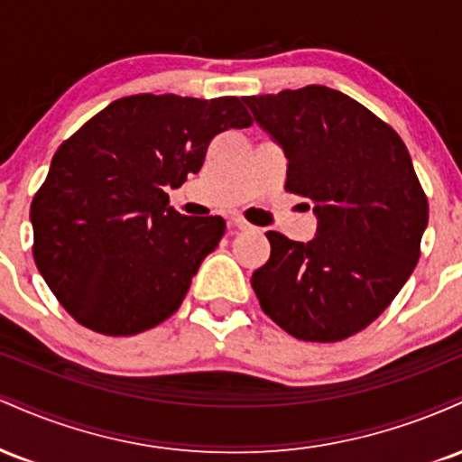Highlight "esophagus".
Segmentation results:
<instances>
[{
  "instance_id": "34e87169",
  "label": "esophagus",
  "mask_w": 462,
  "mask_h": 462,
  "mask_svg": "<svg viewBox=\"0 0 462 462\" xmlns=\"http://www.w3.org/2000/svg\"><path fill=\"white\" fill-rule=\"evenodd\" d=\"M232 224H235V227H238V230H252V226H249L247 221L238 215L232 217Z\"/></svg>"
}]
</instances>
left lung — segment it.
Wrapping results in <instances>:
<instances>
[{
  "label": "left lung",
  "instance_id": "left-lung-1",
  "mask_svg": "<svg viewBox=\"0 0 462 462\" xmlns=\"http://www.w3.org/2000/svg\"><path fill=\"white\" fill-rule=\"evenodd\" d=\"M284 150L289 193L312 201L309 243L267 232L252 273L263 310L291 337L334 343L383 315L419 261L428 199L400 134L334 88L245 97Z\"/></svg>",
  "mask_w": 462,
  "mask_h": 462
}]
</instances>
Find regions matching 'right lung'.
<instances>
[{
    "instance_id": "1",
    "label": "right lung",
    "mask_w": 462,
    "mask_h": 462,
    "mask_svg": "<svg viewBox=\"0 0 462 462\" xmlns=\"http://www.w3.org/2000/svg\"><path fill=\"white\" fill-rule=\"evenodd\" d=\"M238 97L130 95L58 147L30 206L34 263L62 309L88 330L132 337L173 315L221 217H187L164 189L182 187L210 141L249 128Z\"/></svg>"
}]
</instances>
